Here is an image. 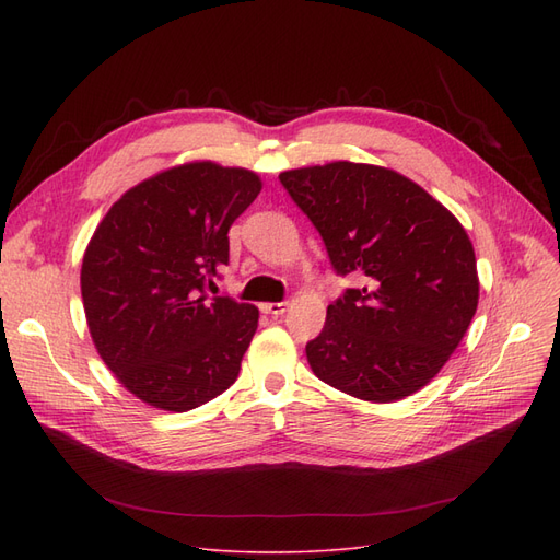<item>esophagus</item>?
Returning <instances> with one entry per match:
<instances>
[{"mask_svg": "<svg viewBox=\"0 0 560 560\" xmlns=\"http://www.w3.org/2000/svg\"><path fill=\"white\" fill-rule=\"evenodd\" d=\"M287 311H290V303H287V301H278V303H261V313H266V315L280 317V315H284Z\"/></svg>", "mask_w": 560, "mask_h": 560, "instance_id": "obj_1", "label": "esophagus"}]
</instances>
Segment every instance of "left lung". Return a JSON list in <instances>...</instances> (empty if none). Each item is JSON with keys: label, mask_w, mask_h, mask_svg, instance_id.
<instances>
[{"label": "left lung", "mask_w": 560, "mask_h": 560, "mask_svg": "<svg viewBox=\"0 0 560 560\" xmlns=\"http://www.w3.org/2000/svg\"><path fill=\"white\" fill-rule=\"evenodd\" d=\"M327 245L336 273L364 278L327 308L306 346L313 374L387 404L425 387L479 306L477 257L455 214L383 165L331 161L280 173Z\"/></svg>", "instance_id": "obj_1"}]
</instances>
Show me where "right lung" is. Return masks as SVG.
Segmentation results:
<instances>
[{"instance_id": "obj_1", "label": "right lung", "mask_w": 560, "mask_h": 560, "mask_svg": "<svg viewBox=\"0 0 560 560\" xmlns=\"http://www.w3.org/2000/svg\"><path fill=\"white\" fill-rule=\"evenodd\" d=\"M245 167L189 161L142 179L97 224L81 261L95 350L130 395L184 413L238 378L259 308L206 294L229 229L261 191Z\"/></svg>"}]
</instances>
